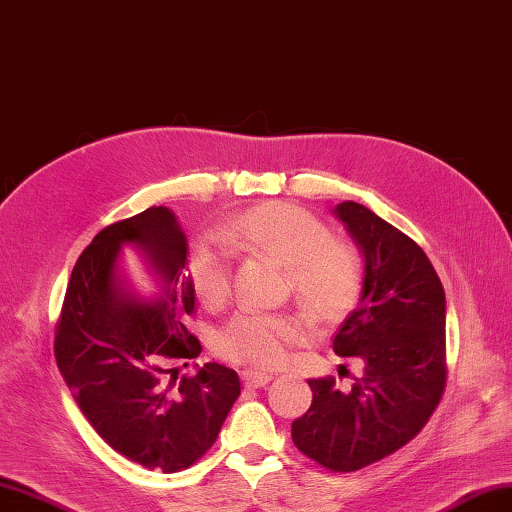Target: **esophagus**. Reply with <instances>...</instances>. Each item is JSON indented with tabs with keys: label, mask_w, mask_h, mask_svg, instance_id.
<instances>
[{
	"label": "esophagus",
	"mask_w": 512,
	"mask_h": 512,
	"mask_svg": "<svg viewBox=\"0 0 512 512\" xmlns=\"http://www.w3.org/2000/svg\"><path fill=\"white\" fill-rule=\"evenodd\" d=\"M242 379H244V384L246 386H251V388H259V386H266L268 382H272V375L270 373H264V371H244L242 373Z\"/></svg>",
	"instance_id": "34e87169"
}]
</instances>
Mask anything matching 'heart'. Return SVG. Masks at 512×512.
Here are the masks:
<instances>
[{
  "instance_id": "b5f03b06",
  "label": "heart",
  "mask_w": 512,
  "mask_h": 512,
  "mask_svg": "<svg viewBox=\"0 0 512 512\" xmlns=\"http://www.w3.org/2000/svg\"><path fill=\"white\" fill-rule=\"evenodd\" d=\"M233 251L266 255L288 270L290 285L305 312L318 323H336L360 299L362 253L347 240L331 237L314 213L288 202L248 209L192 246L189 275L198 299L220 305L231 290ZM307 331L299 316L240 312L218 334V349L237 362L277 366Z\"/></svg>"
}]
</instances>
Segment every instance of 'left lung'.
Instances as JSON below:
<instances>
[{"label": "left lung", "instance_id": "8db88e82", "mask_svg": "<svg viewBox=\"0 0 512 512\" xmlns=\"http://www.w3.org/2000/svg\"><path fill=\"white\" fill-rule=\"evenodd\" d=\"M364 257L358 307L334 336L340 358H360L351 388L310 379L312 406L292 441L329 471H358L417 436L443 397L445 290L432 261L406 233L353 200L334 209Z\"/></svg>", "mask_w": 512, "mask_h": 512}]
</instances>
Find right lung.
Listing matches in <instances>:
<instances>
[{"instance_id": "1", "label": "right lung", "mask_w": 512, "mask_h": 512, "mask_svg": "<svg viewBox=\"0 0 512 512\" xmlns=\"http://www.w3.org/2000/svg\"><path fill=\"white\" fill-rule=\"evenodd\" d=\"M124 245L136 248L158 281L150 302L116 270ZM194 307L187 237L168 207L102 229L67 285L54 340L58 371L104 443L146 469L192 467L240 397V377L216 362L178 377V364L202 351L183 325Z\"/></svg>"}]
</instances>
